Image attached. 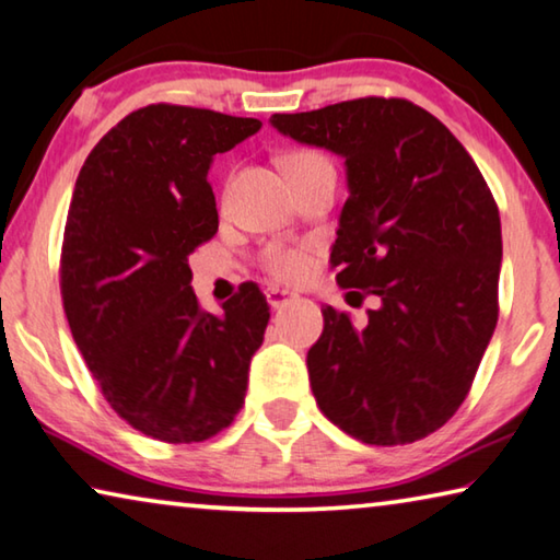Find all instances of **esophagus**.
I'll list each match as a JSON object with an SVG mask.
<instances>
[{
  "instance_id": "obj_1",
  "label": "esophagus",
  "mask_w": 560,
  "mask_h": 560,
  "mask_svg": "<svg viewBox=\"0 0 560 560\" xmlns=\"http://www.w3.org/2000/svg\"><path fill=\"white\" fill-rule=\"evenodd\" d=\"M294 299H296V296L291 294V291H287V289H279V287H269V289H266V301H269L271 308L287 306V304H291V301H294Z\"/></svg>"
}]
</instances>
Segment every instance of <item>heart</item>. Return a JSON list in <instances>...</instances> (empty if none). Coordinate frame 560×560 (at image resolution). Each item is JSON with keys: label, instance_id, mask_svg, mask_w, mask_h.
<instances>
[{"label": "heart", "instance_id": "obj_1", "mask_svg": "<svg viewBox=\"0 0 560 560\" xmlns=\"http://www.w3.org/2000/svg\"><path fill=\"white\" fill-rule=\"evenodd\" d=\"M316 164H328L326 156L318 152H308V149H301V152H291L283 156V172H299V168L316 166ZM264 269L271 273L277 281H299L304 279L308 269H312V256H308L306 248L301 246H287V244H271L261 256Z\"/></svg>", "mask_w": 560, "mask_h": 560}]
</instances>
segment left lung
<instances>
[{"label": "left lung", "mask_w": 560, "mask_h": 560, "mask_svg": "<svg viewBox=\"0 0 560 560\" xmlns=\"http://www.w3.org/2000/svg\"><path fill=\"white\" fill-rule=\"evenodd\" d=\"M299 144L343 156L346 199L331 264L366 326L322 308L306 366L331 423L371 446L413 443L464 404L499 322L501 217L464 144L421 106L366 96L273 114Z\"/></svg>", "instance_id": "left-lung-1"}]
</instances>
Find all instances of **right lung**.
I'll list each match as a JSON object with an SVG mask.
<instances>
[{"instance_id": "obj_1", "label": "right lung", "mask_w": 560, "mask_h": 560, "mask_svg": "<svg viewBox=\"0 0 560 560\" xmlns=\"http://www.w3.org/2000/svg\"><path fill=\"white\" fill-rule=\"evenodd\" d=\"M259 119L149 104L86 156L61 244V301L109 406L144 436L207 441L234 421L269 304L256 287L203 312L189 254L219 229L207 174Z\"/></svg>"}]
</instances>
